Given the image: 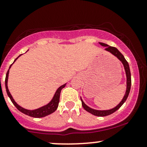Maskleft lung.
Wrapping results in <instances>:
<instances>
[{
  "label": "left lung",
  "instance_id": "left-lung-1",
  "mask_svg": "<svg viewBox=\"0 0 147 147\" xmlns=\"http://www.w3.org/2000/svg\"><path fill=\"white\" fill-rule=\"evenodd\" d=\"M100 44L102 46H104V47H106L105 48V50L109 52V53H112V55L115 56V57H117L118 59L120 60V61L122 63L123 65H124V69H125V72H126V76H127V90H126V92L125 94H124V97H123L122 100L120 102V103L117 105V107H115V108L113 109H109V110H97V109H92V108L89 107L87 105H86L84 103V102L82 101V98L80 97L81 101H82V105L84 109H85L87 112H90L91 113L92 115H95V116H98V117H105L107 116V115H111V114L114 113L115 112H116L117 109H119L120 107H121V105L125 102L126 100H127V97H128L129 94L130 92V89H131V72H130V69H129V66L128 63L126 60V59L124 58V57L123 56V55L121 54V53L115 47H112V46H109L107 44L103 43V42H100Z\"/></svg>",
  "mask_w": 147,
  "mask_h": 147
}]
</instances>
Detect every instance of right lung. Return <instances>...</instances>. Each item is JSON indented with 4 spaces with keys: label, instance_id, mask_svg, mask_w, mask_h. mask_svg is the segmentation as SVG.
Wrapping results in <instances>:
<instances>
[{
    "label": "right lung",
    "instance_id": "add662e5",
    "mask_svg": "<svg viewBox=\"0 0 147 147\" xmlns=\"http://www.w3.org/2000/svg\"><path fill=\"white\" fill-rule=\"evenodd\" d=\"M20 55H19L18 57L17 58H16V60H14L13 63L16 62V60H17V59L18 58V57H20ZM13 64H12V65H13ZM12 65H10L9 69H10V68L11 67ZM9 69H8V72H7L6 77H5V89H6L7 94H8V97H10L11 102H13V105L16 106V107L17 108V109H18L20 112H21L22 113L25 114V115H28V116L32 117L40 118V117H44L47 116V115H50V114L53 113V112H54L57 109V107H58V105H59V102H60V92H61V90H63V89L65 87L66 84H63V85L60 86V87H59L58 89H57V91H56V92H55V94L54 97H53V98L52 99L51 101L49 102L47 105H45V106L42 107L38 108V109H34V110H29V109H24V108H23L22 107H20V105H18V104L16 103V102H15V100H13V97H12L11 94H10L9 90H8V74H9Z\"/></svg>",
    "mask_w": 147,
    "mask_h": 147
}]
</instances>
